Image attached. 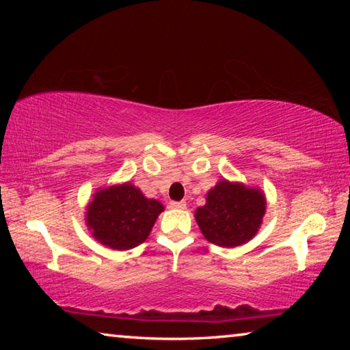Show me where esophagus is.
<instances>
[{
  "label": "esophagus",
  "mask_w": 350,
  "mask_h": 350,
  "mask_svg": "<svg viewBox=\"0 0 350 350\" xmlns=\"http://www.w3.org/2000/svg\"><path fill=\"white\" fill-rule=\"evenodd\" d=\"M170 206L174 210H185L187 202H183V200H180V202H170Z\"/></svg>",
  "instance_id": "34e87169"
}]
</instances>
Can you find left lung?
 I'll return each instance as SVG.
<instances>
[{"instance_id": "left-lung-1", "label": "left lung", "mask_w": 350, "mask_h": 350, "mask_svg": "<svg viewBox=\"0 0 350 350\" xmlns=\"http://www.w3.org/2000/svg\"><path fill=\"white\" fill-rule=\"evenodd\" d=\"M265 196L259 188L219 180L206 194V204L194 213L205 239L219 247H238L250 241L262 224Z\"/></svg>"}]
</instances>
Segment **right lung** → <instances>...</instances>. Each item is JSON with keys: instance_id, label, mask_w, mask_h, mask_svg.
Listing matches in <instances>:
<instances>
[{"instance_id": "right-lung-1", "label": "right lung", "mask_w": 350, "mask_h": 350, "mask_svg": "<svg viewBox=\"0 0 350 350\" xmlns=\"http://www.w3.org/2000/svg\"><path fill=\"white\" fill-rule=\"evenodd\" d=\"M163 211L156 199H148L131 183L112 185L94 194L88 205L86 225L100 244L129 250L142 244Z\"/></svg>"}]
</instances>
